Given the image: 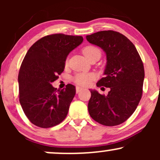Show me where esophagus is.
Masks as SVG:
<instances>
[{"label": "esophagus", "mask_w": 160, "mask_h": 160, "mask_svg": "<svg viewBox=\"0 0 160 160\" xmlns=\"http://www.w3.org/2000/svg\"><path fill=\"white\" fill-rule=\"evenodd\" d=\"M82 89V87H80V86H77V87H76V92H77V93L80 92L81 91Z\"/></svg>", "instance_id": "obj_1"}]
</instances>
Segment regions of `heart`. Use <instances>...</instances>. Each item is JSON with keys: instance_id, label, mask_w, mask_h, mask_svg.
Wrapping results in <instances>:
<instances>
[{"instance_id": "obj_1", "label": "heart", "mask_w": 160, "mask_h": 160, "mask_svg": "<svg viewBox=\"0 0 160 160\" xmlns=\"http://www.w3.org/2000/svg\"><path fill=\"white\" fill-rule=\"evenodd\" d=\"M82 53L85 56L86 58H89L91 56L96 52H100L99 49L94 46L89 45L86 46L82 49ZM94 79V75L92 74H85V73H81V74H78L74 77V81L79 86H87L90 83L92 80Z\"/></svg>"}]
</instances>
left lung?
I'll use <instances>...</instances> for the list:
<instances>
[{"label":"left lung","instance_id":"obj_1","mask_svg":"<svg viewBox=\"0 0 160 160\" xmlns=\"http://www.w3.org/2000/svg\"><path fill=\"white\" fill-rule=\"evenodd\" d=\"M86 40L105 52V77L96 85L110 88L108 95L90 89L89 115L104 126L120 125L131 117L141 98L144 79L143 62L135 45L117 32L102 31L87 35Z\"/></svg>","mask_w":160,"mask_h":160}]
</instances>
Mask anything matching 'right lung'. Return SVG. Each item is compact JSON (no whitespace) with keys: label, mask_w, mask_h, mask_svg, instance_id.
Returning <instances> with one entry per match:
<instances>
[{"label":"right lung","mask_w":160,"mask_h":160,"mask_svg":"<svg viewBox=\"0 0 160 160\" xmlns=\"http://www.w3.org/2000/svg\"><path fill=\"white\" fill-rule=\"evenodd\" d=\"M81 36L55 34L40 38L28 49L18 76L19 102L29 120L40 128L59 124L67 117L76 89H57L52 82L65 69L66 58L81 44Z\"/></svg>","instance_id":"1"}]
</instances>
